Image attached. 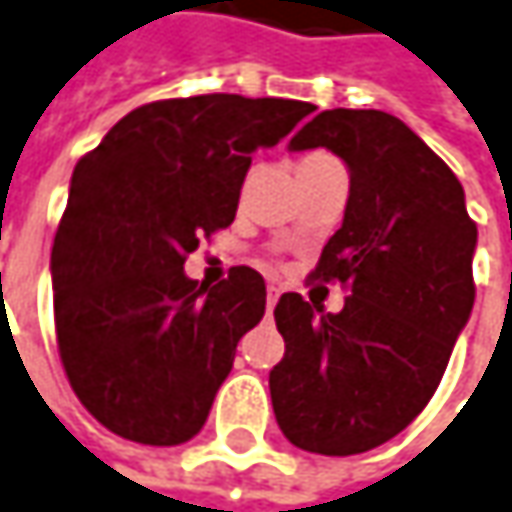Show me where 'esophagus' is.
<instances>
[{
  "label": "esophagus",
  "instance_id": "1",
  "mask_svg": "<svg viewBox=\"0 0 512 512\" xmlns=\"http://www.w3.org/2000/svg\"><path fill=\"white\" fill-rule=\"evenodd\" d=\"M281 293H284V290H281V284H269V290H266V304H269V307H275L278 299H281Z\"/></svg>",
  "mask_w": 512,
  "mask_h": 512
}]
</instances>
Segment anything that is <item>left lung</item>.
Returning <instances> with one entry per match:
<instances>
[{"instance_id":"left-lung-1","label":"left lung","mask_w":512,"mask_h":512,"mask_svg":"<svg viewBox=\"0 0 512 512\" xmlns=\"http://www.w3.org/2000/svg\"><path fill=\"white\" fill-rule=\"evenodd\" d=\"M319 146L349 166V202L310 278L346 284L349 299L340 313L278 299L269 393L293 445L349 457L393 440L437 393L475 304L478 228L457 175L393 114L322 111L290 140Z\"/></svg>"}]
</instances>
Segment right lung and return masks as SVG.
<instances>
[{"instance_id":"right-lung-1","label":"right lung","mask_w":512,"mask_h":512,"mask_svg":"<svg viewBox=\"0 0 512 512\" xmlns=\"http://www.w3.org/2000/svg\"><path fill=\"white\" fill-rule=\"evenodd\" d=\"M316 108L208 93L149 102L75 163L52 246L55 334L72 393L122 440H193L266 310L260 272L184 275L199 240L234 222L257 149Z\"/></svg>"}]
</instances>
